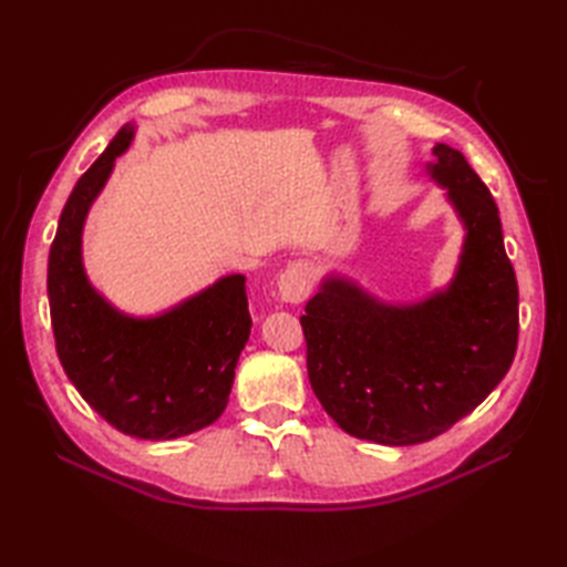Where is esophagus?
I'll list each match as a JSON object with an SVG mask.
<instances>
[{
    "label": "esophagus",
    "instance_id": "esophagus-1",
    "mask_svg": "<svg viewBox=\"0 0 567 567\" xmlns=\"http://www.w3.org/2000/svg\"><path fill=\"white\" fill-rule=\"evenodd\" d=\"M311 287H315V272L307 262H292L277 277V290H280V297L285 302L299 305L309 297Z\"/></svg>",
    "mask_w": 567,
    "mask_h": 567
}]
</instances>
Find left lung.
<instances>
[{
    "label": "left lung",
    "instance_id": "obj_1",
    "mask_svg": "<svg viewBox=\"0 0 567 567\" xmlns=\"http://www.w3.org/2000/svg\"><path fill=\"white\" fill-rule=\"evenodd\" d=\"M429 175L465 226L451 285L424 302L384 305L329 277L299 319L321 406L346 433L384 445L431 441L467 416L507 375L519 339V287L487 185L445 143L433 146Z\"/></svg>",
    "mask_w": 567,
    "mask_h": 567
}]
</instances>
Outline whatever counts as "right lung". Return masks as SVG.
<instances>
[{
    "label": "right lung",
    "instance_id": "add662e5",
    "mask_svg": "<svg viewBox=\"0 0 567 567\" xmlns=\"http://www.w3.org/2000/svg\"><path fill=\"white\" fill-rule=\"evenodd\" d=\"M131 141L134 126H124L70 192L48 256V302L58 358L82 400L126 436L171 441L221 416L252 321L244 275L151 319L122 315L90 285L82 226Z\"/></svg>",
    "mask_w": 567,
    "mask_h": 567
}]
</instances>
